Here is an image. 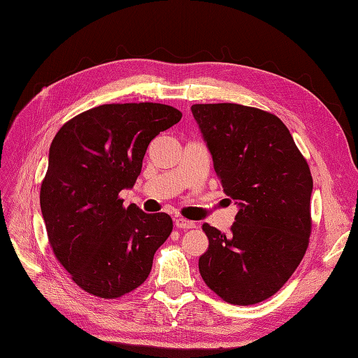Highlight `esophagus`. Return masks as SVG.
Wrapping results in <instances>:
<instances>
[{"mask_svg":"<svg viewBox=\"0 0 358 358\" xmlns=\"http://www.w3.org/2000/svg\"><path fill=\"white\" fill-rule=\"evenodd\" d=\"M176 227L177 228H186V230H189V228H195L196 225H195V222L187 221V219H185V217H177L176 219Z\"/></svg>","mask_w":358,"mask_h":358,"instance_id":"1","label":"esophagus"}]
</instances>
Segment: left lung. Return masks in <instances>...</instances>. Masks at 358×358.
<instances>
[{
	"mask_svg": "<svg viewBox=\"0 0 358 358\" xmlns=\"http://www.w3.org/2000/svg\"><path fill=\"white\" fill-rule=\"evenodd\" d=\"M225 195L239 207L231 233L208 224L199 273L217 296L251 306L277 293L307 251L313 178L281 119L241 104H194Z\"/></svg>",
	"mask_w": 358,
	"mask_h": 358,
	"instance_id": "left-lung-1",
	"label": "left lung"
}]
</instances>
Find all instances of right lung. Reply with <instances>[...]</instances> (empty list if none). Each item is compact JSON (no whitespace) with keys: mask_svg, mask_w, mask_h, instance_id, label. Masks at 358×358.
<instances>
[{"mask_svg":"<svg viewBox=\"0 0 358 358\" xmlns=\"http://www.w3.org/2000/svg\"><path fill=\"white\" fill-rule=\"evenodd\" d=\"M166 104H104L72 117L50 146L41 210L54 255L90 295L113 299L148 278L172 231L166 213L124 207L150 142L180 122Z\"/></svg>","mask_w":358,"mask_h":358,"instance_id":"right-lung-1","label":"right lung"}]
</instances>
